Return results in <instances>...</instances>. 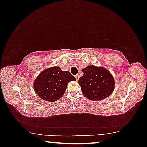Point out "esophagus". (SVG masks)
I'll return each mask as SVG.
<instances>
[{
	"label": "esophagus",
	"instance_id": "34e87169",
	"mask_svg": "<svg viewBox=\"0 0 147 147\" xmlns=\"http://www.w3.org/2000/svg\"><path fill=\"white\" fill-rule=\"evenodd\" d=\"M75 78H76V80L78 81L79 80V75H78V74H76V75H75Z\"/></svg>",
	"mask_w": 147,
	"mask_h": 147
}]
</instances>
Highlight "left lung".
Listing matches in <instances>:
<instances>
[{
    "instance_id": "left-lung-1",
    "label": "left lung",
    "mask_w": 147,
    "mask_h": 147,
    "mask_svg": "<svg viewBox=\"0 0 147 147\" xmlns=\"http://www.w3.org/2000/svg\"><path fill=\"white\" fill-rule=\"evenodd\" d=\"M82 71L84 75L80 78L78 84L86 98L91 100H101L113 93L115 81L106 69L91 65Z\"/></svg>"
}]
</instances>
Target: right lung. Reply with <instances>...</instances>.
Returning a JSON list of instances; mask_svg holds the SVG:
<instances>
[{
	"instance_id": "right-lung-1",
	"label": "right lung",
	"mask_w": 147,
	"mask_h": 147,
	"mask_svg": "<svg viewBox=\"0 0 147 147\" xmlns=\"http://www.w3.org/2000/svg\"><path fill=\"white\" fill-rule=\"evenodd\" d=\"M76 80L69 71L52 67L41 72L34 82V91L43 100L54 102L63 96L69 82Z\"/></svg>"
}]
</instances>
